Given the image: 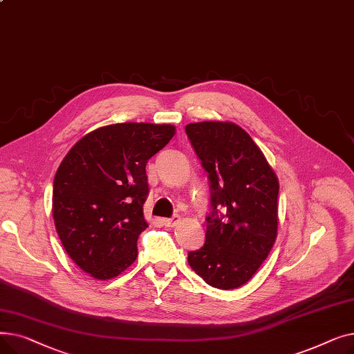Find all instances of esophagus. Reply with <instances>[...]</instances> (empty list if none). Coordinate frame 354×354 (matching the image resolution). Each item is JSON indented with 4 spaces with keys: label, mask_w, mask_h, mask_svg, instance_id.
I'll use <instances>...</instances> for the list:
<instances>
[{
    "label": "esophagus",
    "mask_w": 354,
    "mask_h": 354,
    "mask_svg": "<svg viewBox=\"0 0 354 354\" xmlns=\"http://www.w3.org/2000/svg\"><path fill=\"white\" fill-rule=\"evenodd\" d=\"M179 221H180V218L178 215H175L172 218H165L163 219V225L167 227V228H174V227H176L179 224Z\"/></svg>",
    "instance_id": "obj_1"
}]
</instances>
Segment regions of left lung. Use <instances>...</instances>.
<instances>
[{
  "label": "left lung",
  "mask_w": 354,
  "mask_h": 354,
  "mask_svg": "<svg viewBox=\"0 0 354 354\" xmlns=\"http://www.w3.org/2000/svg\"><path fill=\"white\" fill-rule=\"evenodd\" d=\"M185 130L208 172L212 203L205 244L188 254V263L207 284L234 290L251 280L275 243L280 183L238 124L209 120Z\"/></svg>",
  "instance_id": "1"
}]
</instances>
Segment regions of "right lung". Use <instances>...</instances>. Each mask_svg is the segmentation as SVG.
<instances>
[{
	"label": "right lung",
	"instance_id": "right-lung-1",
	"mask_svg": "<svg viewBox=\"0 0 354 354\" xmlns=\"http://www.w3.org/2000/svg\"><path fill=\"white\" fill-rule=\"evenodd\" d=\"M175 132L174 124H109L83 136L62 160L53 183L55 231L90 277L110 280L136 261L138 238L149 227L146 163Z\"/></svg>",
	"mask_w": 354,
	"mask_h": 354
}]
</instances>
